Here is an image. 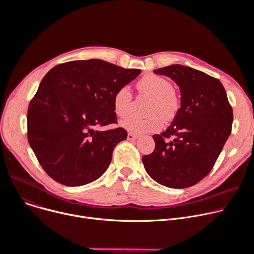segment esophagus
I'll return each mask as SVG.
<instances>
[{"label": "esophagus", "instance_id": "obj_1", "mask_svg": "<svg viewBox=\"0 0 254 254\" xmlns=\"http://www.w3.org/2000/svg\"><path fill=\"white\" fill-rule=\"evenodd\" d=\"M127 138H128V140H135L138 138V135H136V134H133V133H128Z\"/></svg>", "mask_w": 254, "mask_h": 254}]
</instances>
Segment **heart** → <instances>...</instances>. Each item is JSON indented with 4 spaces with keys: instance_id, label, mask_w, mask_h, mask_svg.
<instances>
[{
    "instance_id": "heart-1",
    "label": "heart",
    "mask_w": 254,
    "mask_h": 254,
    "mask_svg": "<svg viewBox=\"0 0 254 254\" xmlns=\"http://www.w3.org/2000/svg\"><path fill=\"white\" fill-rule=\"evenodd\" d=\"M140 93L152 97L147 108L151 114L146 118L129 117L121 122V126L132 133L155 132L162 128L163 119L170 121L180 110V99L174 92L173 84L158 74H146L137 83ZM132 94L128 86H122L113 96V107L118 117H126L129 113Z\"/></svg>"
}]
</instances>
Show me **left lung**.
I'll list each match as a JSON object with an SVG mask.
<instances>
[{
    "label": "left lung",
    "instance_id": "8db88e82",
    "mask_svg": "<svg viewBox=\"0 0 254 254\" xmlns=\"http://www.w3.org/2000/svg\"><path fill=\"white\" fill-rule=\"evenodd\" d=\"M154 72L180 87L181 108L167 130L153 136L155 151L142 157L143 166L162 186L189 188L214 166L232 131L233 110L222 84L209 74L182 64Z\"/></svg>",
    "mask_w": 254,
    "mask_h": 254
}]
</instances>
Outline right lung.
<instances>
[{
    "label": "right lung",
    "mask_w": 254,
    "mask_h": 254,
    "mask_svg": "<svg viewBox=\"0 0 254 254\" xmlns=\"http://www.w3.org/2000/svg\"><path fill=\"white\" fill-rule=\"evenodd\" d=\"M139 73L140 69L100 59L62 64L46 73L29 103L27 137L41 166L55 182L80 187L106 172L127 131L94 128L117 122L114 93Z\"/></svg>",
    "instance_id": "add662e5"
}]
</instances>
